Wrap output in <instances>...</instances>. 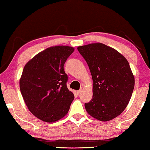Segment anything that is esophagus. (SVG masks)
Wrapping results in <instances>:
<instances>
[{
	"label": "esophagus",
	"instance_id": "34e87169",
	"mask_svg": "<svg viewBox=\"0 0 150 150\" xmlns=\"http://www.w3.org/2000/svg\"><path fill=\"white\" fill-rule=\"evenodd\" d=\"M81 91H82V90H79V91H76V94H77V95H79V94L81 93Z\"/></svg>",
	"mask_w": 150,
	"mask_h": 150
}]
</instances>
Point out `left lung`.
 <instances>
[{"mask_svg":"<svg viewBox=\"0 0 150 150\" xmlns=\"http://www.w3.org/2000/svg\"><path fill=\"white\" fill-rule=\"evenodd\" d=\"M77 50L87 62L93 81V98L85 104L86 110L98 120L115 118L124 110L133 93L134 77L128 61L101 43Z\"/></svg>","mask_w":150,"mask_h":150,"instance_id":"obj_1","label":"left lung"}]
</instances>
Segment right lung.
Wrapping results in <instances>:
<instances>
[{"label": "right lung", "instance_id": "add662e5", "mask_svg": "<svg viewBox=\"0 0 150 150\" xmlns=\"http://www.w3.org/2000/svg\"><path fill=\"white\" fill-rule=\"evenodd\" d=\"M73 51L65 45L47 48L24 66L20 91L29 110L40 120L54 122L69 110L74 95L67 88L63 66Z\"/></svg>", "mask_w": 150, "mask_h": 150}]
</instances>
